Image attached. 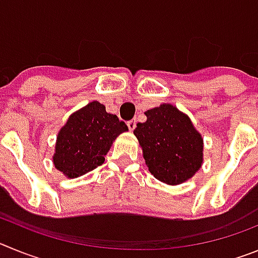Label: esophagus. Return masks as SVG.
<instances>
[{
    "mask_svg": "<svg viewBox=\"0 0 258 258\" xmlns=\"http://www.w3.org/2000/svg\"><path fill=\"white\" fill-rule=\"evenodd\" d=\"M136 124H137L136 118H134V120H131V121H127V127H129V131L133 132L134 129H136Z\"/></svg>",
    "mask_w": 258,
    "mask_h": 258,
    "instance_id": "1",
    "label": "esophagus"
}]
</instances>
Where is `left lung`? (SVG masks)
I'll list each match as a JSON object with an SVG mask.
<instances>
[{
	"label": "left lung",
	"instance_id": "left-lung-1",
	"mask_svg": "<svg viewBox=\"0 0 258 258\" xmlns=\"http://www.w3.org/2000/svg\"><path fill=\"white\" fill-rule=\"evenodd\" d=\"M145 115L147 120L138 122L133 133L150 173L170 186L194 177L202 168L204 142L191 118L170 103H161Z\"/></svg>",
	"mask_w": 258,
	"mask_h": 258
}]
</instances>
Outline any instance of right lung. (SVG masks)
<instances>
[{
	"instance_id": "1",
	"label": "right lung",
	"mask_w": 258,
	"mask_h": 258,
	"mask_svg": "<svg viewBox=\"0 0 258 258\" xmlns=\"http://www.w3.org/2000/svg\"><path fill=\"white\" fill-rule=\"evenodd\" d=\"M127 131L124 121L93 101L71 113L56 136L52 164L67 178H77L104 163L118 136Z\"/></svg>"
}]
</instances>
